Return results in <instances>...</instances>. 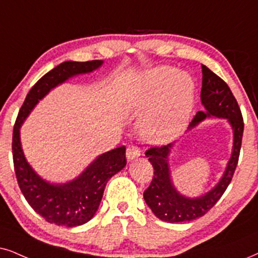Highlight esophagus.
Returning <instances> with one entry per match:
<instances>
[{"label":"esophagus","instance_id":"1","mask_svg":"<svg viewBox=\"0 0 258 258\" xmlns=\"http://www.w3.org/2000/svg\"><path fill=\"white\" fill-rule=\"evenodd\" d=\"M140 156V150L137 148L135 145H128L127 146V151H126V157L127 161L132 162L137 159Z\"/></svg>","mask_w":258,"mask_h":258}]
</instances>
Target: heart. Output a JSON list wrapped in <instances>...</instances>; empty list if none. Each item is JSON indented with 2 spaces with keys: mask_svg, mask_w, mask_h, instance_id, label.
<instances>
[{
  "mask_svg": "<svg viewBox=\"0 0 258 258\" xmlns=\"http://www.w3.org/2000/svg\"><path fill=\"white\" fill-rule=\"evenodd\" d=\"M195 86L185 73L157 67L145 71L130 99V109L137 115L148 114L140 126L143 138L164 144L181 135L194 107Z\"/></svg>",
  "mask_w": 258,
  "mask_h": 258,
  "instance_id": "1",
  "label": "heart"
}]
</instances>
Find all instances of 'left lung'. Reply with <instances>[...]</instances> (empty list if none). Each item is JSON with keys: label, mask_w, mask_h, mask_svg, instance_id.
<instances>
[{"label": "left lung", "mask_w": 258, "mask_h": 258, "mask_svg": "<svg viewBox=\"0 0 258 258\" xmlns=\"http://www.w3.org/2000/svg\"><path fill=\"white\" fill-rule=\"evenodd\" d=\"M201 103L205 109L197 113L193 121L189 123L188 131L205 119H225L233 132L232 152L219 182L207 193L197 198L181 194L172 182L169 156L175 143L151 148L145 152L155 171L151 184L144 191V200L153 214L167 223H183L205 216L229 187L238 164L244 131L242 112L229 86L206 65H202Z\"/></svg>", "instance_id": "left-lung-1"}]
</instances>
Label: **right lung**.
<instances>
[{
	"mask_svg": "<svg viewBox=\"0 0 258 258\" xmlns=\"http://www.w3.org/2000/svg\"><path fill=\"white\" fill-rule=\"evenodd\" d=\"M103 60H68L44 75L26 96L13 131V161L16 180L27 202L51 224L68 227L89 221L99 210L107 182L125 168L126 148L120 146L97 156L76 178L65 183H53L37 174L25 157L20 128L39 101L52 89L77 75L99 69Z\"/></svg>",
	"mask_w": 258,
	"mask_h": 258,
	"instance_id": "right-lung-1",
	"label": "right lung"
}]
</instances>
